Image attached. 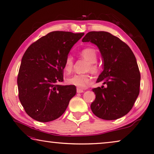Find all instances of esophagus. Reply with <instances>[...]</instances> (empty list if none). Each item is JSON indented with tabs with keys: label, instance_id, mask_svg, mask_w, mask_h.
Listing matches in <instances>:
<instances>
[{
	"label": "esophagus",
	"instance_id": "34e87169",
	"mask_svg": "<svg viewBox=\"0 0 154 154\" xmlns=\"http://www.w3.org/2000/svg\"><path fill=\"white\" fill-rule=\"evenodd\" d=\"M77 93H83V92H84V90H83V89H81V88H77Z\"/></svg>",
	"mask_w": 154,
	"mask_h": 154
}]
</instances>
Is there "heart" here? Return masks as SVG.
Instances as JSON below:
<instances>
[{
    "label": "heart",
    "mask_w": 154,
    "mask_h": 154,
    "mask_svg": "<svg viewBox=\"0 0 154 154\" xmlns=\"http://www.w3.org/2000/svg\"><path fill=\"white\" fill-rule=\"evenodd\" d=\"M80 56L88 62L86 67V71H90L92 73L96 74L98 72L99 67L96 65V62L97 61V53L94 48H86L82 50L79 52ZM74 65L73 58L69 55L66 57L64 62L63 69L67 73H70L73 71ZM91 77L88 73L74 75L73 76L69 77L67 79V83L74 85L77 87L85 88L91 82Z\"/></svg>",
    "instance_id": "1"
}]
</instances>
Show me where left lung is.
Returning a JSON list of instances; mask_svg holds the SVG:
<instances>
[{
  "label": "left lung",
  "mask_w": 154,
  "mask_h": 154,
  "mask_svg": "<svg viewBox=\"0 0 154 154\" xmlns=\"http://www.w3.org/2000/svg\"><path fill=\"white\" fill-rule=\"evenodd\" d=\"M83 42L96 45L101 53L103 67L92 89L96 94L91 108L96 116L115 120L125 116L134 106L140 92V74L133 51L126 43L106 31H91Z\"/></svg>",
  "instance_id": "1"
}]
</instances>
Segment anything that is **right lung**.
Instances as JSON below:
<instances>
[{"label":"right lung","instance_id":"1","mask_svg":"<svg viewBox=\"0 0 154 154\" xmlns=\"http://www.w3.org/2000/svg\"><path fill=\"white\" fill-rule=\"evenodd\" d=\"M84 33L53 31L31 44L21 59L19 99L27 115L40 122L58 119L76 94L74 85H60L64 62Z\"/></svg>","mask_w":154,"mask_h":154}]
</instances>
